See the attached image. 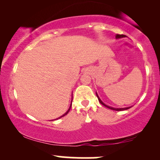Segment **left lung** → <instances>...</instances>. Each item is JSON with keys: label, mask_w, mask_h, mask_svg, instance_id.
Listing matches in <instances>:
<instances>
[{"label": "left lung", "mask_w": 160, "mask_h": 160, "mask_svg": "<svg viewBox=\"0 0 160 160\" xmlns=\"http://www.w3.org/2000/svg\"><path fill=\"white\" fill-rule=\"evenodd\" d=\"M123 37H126V36H125V35H119V34H116V39H121V38H123ZM96 94H97V98H98V99H99V102H100V103H101L102 105H104V106H105V107H106V108H109V109H110V110H116V111H121V110H128V109H129V108H130L132 107V106H130V107H127V108H113V107H111V106H109V105H105V104L104 103V102L102 101L101 99H100L99 96H98V94H97V92H96Z\"/></svg>", "instance_id": "1"}]
</instances>
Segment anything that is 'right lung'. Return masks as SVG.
<instances>
[{"mask_svg":"<svg viewBox=\"0 0 160 160\" xmlns=\"http://www.w3.org/2000/svg\"><path fill=\"white\" fill-rule=\"evenodd\" d=\"M72 101H71V105H70V106H69V109H68V110H67V112H66L64 114H63V115H62V116H60V117H59V118H56V119L61 118V117H63V116H66V115H67V114L68 113V112H69V110H70V109H71V107H72ZM56 119H55V120H56Z\"/></svg>","mask_w":160,"mask_h":160,"instance_id":"obj_1","label":"right lung"}]
</instances>
